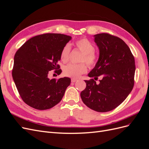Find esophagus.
<instances>
[{
  "label": "esophagus",
  "mask_w": 149,
  "mask_h": 149,
  "mask_svg": "<svg viewBox=\"0 0 149 149\" xmlns=\"http://www.w3.org/2000/svg\"><path fill=\"white\" fill-rule=\"evenodd\" d=\"M78 81L77 79H74V78H72L71 79V82L72 83H74L76 81Z\"/></svg>",
  "instance_id": "1"
}]
</instances>
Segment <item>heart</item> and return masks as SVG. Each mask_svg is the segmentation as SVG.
Here are the masks:
<instances>
[{
  "label": "heart",
  "mask_w": 149,
  "mask_h": 149,
  "mask_svg": "<svg viewBox=\"0 0 149 149\" xmlns=\"http://www.w3.org/2000/svg\"><path fill=\"white\" fill-rule=\"evenodd\" d=\"M76 47L79 50L83 53V55L81 58V61L85 62L89 66H93L97 63V56L94 53V47L93 44L87 38H81L76 40L74 43ZM71 51V45L69 44H66L62 48L61 52L60 58L61 61L66 63L69 60L70 54ZM87 71V66L85 64H73L70 63L66 65L63 68V73L66 76L71 78H77L79 76Z\"/></svg>",
  "instance_id": "1"
}]
</instances>
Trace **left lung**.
<instances>
[{
	"label": "left lung",
	"mask_w": 149,
	"mask_h": 149,
	"mask_svg": "<svg viewBox=\"0 0 149 149\" xmlns=\"http://www.w3.org/2000/svg\"><path fill=\"white\" fill-rule=\"evenodd\" d=\"M100 56L94 68L88 73L96 80H85L86 87L81 93L84 104L100 112L113 110L123 102L132 91L136 71L131 51L123 40L108 33L94 35Z\"/></svg>",
	"instance_id": "8db88e82"
}]
</instances>
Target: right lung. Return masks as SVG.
Masks as SVG:
<instances>
[{
    "instance_id": "obj_1",
    "label": "right lung",
    "mask_w": 149,
    "mask_h": 149,
    "mask_svg": "<svg viewBox=\"0 0 149 149\" xmlns=\"http://www.w3.org/2000/svg\"><path fill=\"white\" fill-rule=\"evenodd\" d=\"M71 37L45 33L26 41L14 56L12 77L20 97L26 104L38 110L50 109L63 97L71 79H49V71L60 68L62 48ZM60 74L61 70H56Z\"/></svg>"
}]
</instances>
